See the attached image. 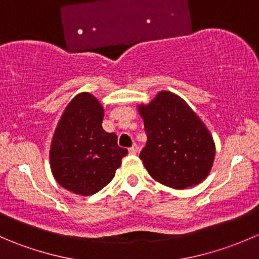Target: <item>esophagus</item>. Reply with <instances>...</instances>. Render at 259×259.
I'll use <instances>...</instances> for the list:
<instances>
[{"label":"esophagus","mask_w":259,"mask_h":259,"mask_svg":"<svg viewBox=\"0 0 259 259\" xmlns=\"http://www.w3.org/2000/svg\"><path fill=\"white\" fill-rule=\"evenodd\" d=\"M137 151H138V145L134 143V144H133V146H130V148H129V153L130 154H135V153H137Z\"/></svg>","instance_id":"esophagus-1"}]
</instances>
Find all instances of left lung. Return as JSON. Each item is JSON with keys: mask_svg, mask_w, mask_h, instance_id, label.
Returning a JSON list of instances; mask_svg holds the SVG:
<instances>
[{"mask_svg": "<svg viewBox=\"0 0 259 259\" xmlns=\"http://www.w3.org/2000/svg\"><path fill=\"white\" fill-rule=\"evenodd\" d=\"M139 113L148 137L139 156L151 178L174 189L205 179L215 145L194 111L179 96L161 91L149 105L139 106Z\"/></svg>", "mask_w": 259, "mask_h": 259, "instance_id": "1", "label": "left lung"}]
</instances>
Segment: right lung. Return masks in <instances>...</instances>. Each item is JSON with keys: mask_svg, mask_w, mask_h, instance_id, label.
Returning a JSON list of instances; mask_svg holds the SVG:
<instances>
[{"mask_svg": "<svg viewBox=\"0 0 259 259\" xmlns=\"http://www.w3.org/2000/svg\"><path fill=\"white\" fill-rule=\"evenodd\" d=\"M104 109L91 94L71 100L60 119L50 150L56 182L80 195L95 194L114 178L127 154L114 133L103 129Z\"/></svg>", "mask_w": 259, "mask_h": 259, "instance_id": "add662e5", "label": "right lung"}]
</instances>
